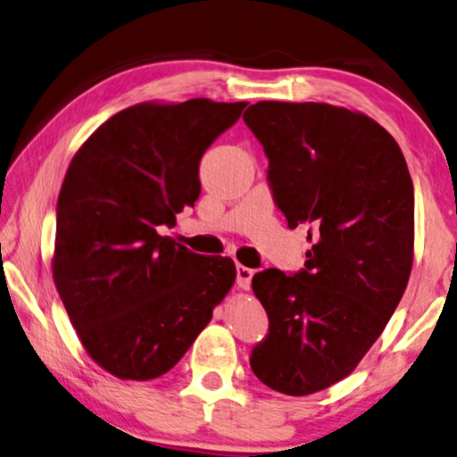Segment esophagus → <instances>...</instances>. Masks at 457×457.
<instances>
[{
  "instance_id": "34e87169",
  "label": "esophagus",
  "mask_w": 457,
  "mask_h": 457,
  "mask_svg": "<svg viewBox=\"0 0 457 457\" xmlns=\"http://www.w3.org/2000/svg\"><path fill=\"white\" fill-rule=\"evenodd\" d=\"M253 275H254L253 269L238 265V267H237V285L241 287L243 291H249V289H251V278H253Z\"/></svg>"
}]
</instances>
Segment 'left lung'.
Segmentation results:
<instances>
[{
	"label": "left lung",
	"mask_w": 457,
	"mask_h": 457,
	"mask_svg": "<svg viewBox=\"0 0 457 457\" xmlns=\"http://www.w3.org/2000/svg\"><path fill=\"white\" fill-rule=\"evenodd\" d=\"M243 120L265 148L289 227L309 230L305 269L253 277L269 335L253 373L311 395L355 370L403 297L413 262V182L402 148L373 118L319 102L262 100Z\"/></svg>",
	"instance_id": "left-lung-1"
}]
</instances>
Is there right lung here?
Here are the masks:
<instances>
[{"label":"right lung","instance_id":"add662e5","mask_svg":"<svg viewBox=\"0 0 457 457\" xmlns=\"http://www.w3.org/2000/svg\"><path fill=\"white\" fill-rule=\"evenodd\" d=\"M246 102H142L108 118L70 162L52 275L86 353L118 379L180 361L235 285L228 257L162 237L200 195L198 164Z\"/></svg>","mask_w":457,"mask_h":457}]
</instances>
